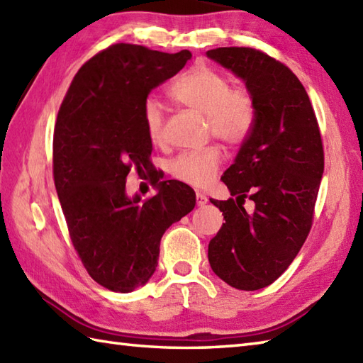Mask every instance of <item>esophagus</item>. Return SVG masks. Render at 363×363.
<instances>
[{"label": "esophagus", "instance_id": "1", "mask_svg": "<svg viewBox=\"0 0 363 363\" xmlns=\"http://www.w3.org/2000/svg\"><path fill=\"white\" fill-rule=\"evenodd\" d=\"M207 201H209V199H207V196L204 194H201V191H198V194H196V204L198 206H204V204H207Z\"/></svg>", "mask_w": 363, "mask_h": 363}]
</instances>
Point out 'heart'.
Wrapping results in <instances>:
<instances>
[{
    "label": "heart",
    "mask_w": 363,
    "mask_h": 363,
    "mask_svg": "<svg viewBox=\"0 0 363 363\" xmlns=\"http://www.w3.org/2000/svg\"><path fill=\"white\" fill-rule=\"evenodd\" d=\"M169 96L177 104L206 115L209 130L228 146L242 145L250 135L256 120V107L248 91L233 90L225 74L211 67L196 65L182 73L172 87ZM146 134L152 143L164 138V112L156 99H148L143 107ZM221 165L217 146L195 152H184L169 164V174L186 186L203 189L213 181Z\"/></svg>",
    "instance_id": "1"
}]
</instances>
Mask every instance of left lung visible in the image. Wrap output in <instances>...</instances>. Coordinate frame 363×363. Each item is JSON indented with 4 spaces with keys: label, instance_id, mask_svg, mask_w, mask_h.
I'll return each mask as SVG.
<instances>
[{
    "label": "left lung",
    "instance_id": "8db88e82",
    "mask_svg": "<svg viewBox=\"0 0 363 363\" xmlns=\"http://www.w3.org/2000/svg\"><path fill=\"white\" fill-rule=\"evenodd\" d=\"M246 84L256 120L221 181L228 201L211 199L226 223L209 243L220 279L238 290L273 284L311 233L325 169L317 117L303 84L287 65L248 46L207 51ZM245 199L255 201L246 213Z\"/></svg>",
    "mask_w": 363,
    "mask_h": 363
}]
</instances>
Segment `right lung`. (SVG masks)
Listing matches in <instances>:
<instances>
[{
    "label": "right lung",
    "mask_w": 363,
    "mask_h": 363,
    "mask_svg": "<svg viewBox=\"0 0 363 363\" xmlns=\"http://www.w3.org/2000/svg\"><path fill=\"white\" fill-rule=\"evenodd\" d=\"M191 52L169 54L115 43L84 64L57 113L54 186L72 243L99 285L129 293L156 272L160 238L195 207V191L160 181L150 160L143 107L150 91L181 72ZM134 167L152 175L158 194L140 203L125 195Z\"/></svg>",
    "instance_id": "1"
}]
</instances>
